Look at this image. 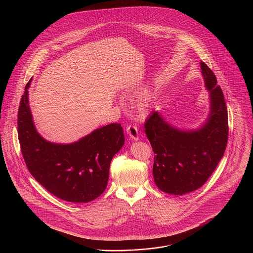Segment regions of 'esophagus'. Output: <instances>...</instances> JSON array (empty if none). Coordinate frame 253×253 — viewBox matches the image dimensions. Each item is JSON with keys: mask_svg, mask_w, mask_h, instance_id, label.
I'll list each match as a JSON object with an SVG mask.
<instances>
[{"mask_svg": "<svg viewBox=\"0 0 253 253\" xmlns=\"http://www.w3.org/2000/svg\"><path fill=\"white\" fill-rule=\"evenodd\" d=\"M127 133L129 135V137L132 139V140H137L138 137H139V134H138V129L135 125H129L127 127Z\"/></svg>", "mask_w": 253, "mask_h": 253, "instance_id": "obj_1", "label": "esophagus"}]
</instances>
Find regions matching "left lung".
Returning <instances> with one entry per match:
<instances>
[{"label":"left lung","mask_w":253,"mask_h":253,"mask_svg":"<svg viewBox=\"0 0 253 253\" xmlns=\"http://www.w3.org/2000/svg\"><path fill=\"white\" fill-rule=\"evenodd\" d=\"M210 111L196 129H179L154 111L145 121L147 138L155 153L154 180L164 193L183 195L199 189L224 156L228 142V110L215 75L200 61Z\"/></svg>","instance_id":"8db88e82"}]
</instances>
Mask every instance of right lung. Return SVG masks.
<instances>
[{
  "label": "right lung",
  "instance_id": "right-lung-1",
  "mask_svg": "<svg viewBox=\"0 0 253 253\" xmlns=\"http://www.w3.org/2000/svg\"><path fill=\"white\" fill-rule=\"evenodd\" d=\"M24 88L18 112V134L28 170L42 187L58 198L87 203L107 187L112 158L124 145L121 124L98 128L76 142H50L37 131Z\"/></svg>",
  "mask_w": 253,
  "mask_h": 253
}]
</instances>
